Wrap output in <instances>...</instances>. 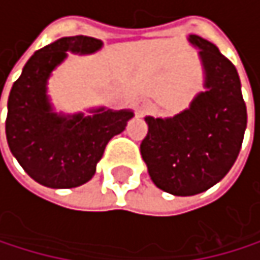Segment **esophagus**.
Listing matches in <instances>:
<instances>
[{
  "instance_id": "34e87169",
  "label": "esophagus",
  "mask_w": 260,
  "mask_h": 260,
  "mask_svg": "<svg viewBox=\"0 0 260 260\" xmlns=\"http://www.w3.org/2000/svg\"><path fill=\"white\" fill-rule=\"evenodd\" d=\"M149 111V103H146V101H142V103H139L137 104V112L142 115V114H145V112H148Z\"/></svg>"
}]
</instances>
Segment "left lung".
<instances>
[{"label":"left lung","mask_w":260,"mask_h":260,"mask_svg":"<svg viewBox=\"0 0 260 260\" xmlns=\"http://www.w3.org/2000/svg\"><path fill=\"white\" fill-rule=\"evenodd\" d=\"M200 49L204 92L172 118L145 117L148 134L140 153L160 190L192 197L220 182L234 165L246 129V106L233 62L200 36L188 37Z\"/></svg>","instance_id":"1"}]
</instances>
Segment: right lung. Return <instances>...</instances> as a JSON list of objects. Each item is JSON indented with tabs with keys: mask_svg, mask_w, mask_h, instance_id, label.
<instances>
[{
	"mask_svg": "<svg viewBox=\"0 0 260 260\" xmlns=\"http://www.w3.org/2000/svg\"><path fill=\"white\" fill-rule=\"evenodd\" d=\"M101 46L103 42L93 37H62L34 53L11 88L6 118L9 148L24 172L45 187L72 188L90 181L107 142L134 117L131 111L104 107L88 117L53 112L46 95L53 70L67 51L92 54Z\"/></svg>",
	"mask_w": 260,
	"mask_h": 260,
	"instance_id": "right-lung-1",
	"label": "right lung"
}]
</instances>
